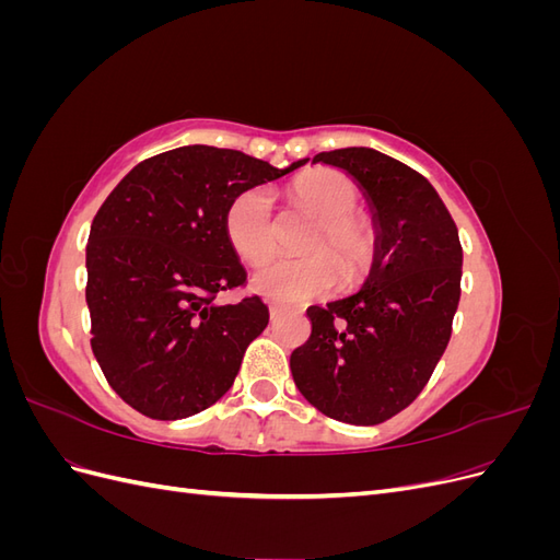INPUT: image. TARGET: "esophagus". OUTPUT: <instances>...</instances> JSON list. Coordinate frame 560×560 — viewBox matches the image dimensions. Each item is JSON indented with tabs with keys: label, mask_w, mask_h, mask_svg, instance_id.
Returning a JSON list of instances; mask_svg holds the SVG:
<instances>
[{
	"label": "esophagus",
	"mask_w": 560,
	"mask_h": 560,
	"mask_svg": "<svg viewBox=\"0 0 560 560\" xmlns=\"http://www.w3.org/2000/svg\"><path fill=\"white\" fill-rule=\"evenodd\" d=\"M268 313H270V319H278L284 313V308L278 306V303H268Z\"/></svg>",
	"instance_id": "esophagus-1"
}]
</instances>
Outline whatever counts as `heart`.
I'll return each mask as SVG.
<instances>
[{"label":"heart","instance_id":"heart-1","mask_svg":"<svg viewBox=\"0 0 560 560\" xmlns=\"http://www.w3.org/2000/svg\"><path fill=\"white\" fill-rule=\"evenodd\" d=\"M296 206L317 219L299 259H268L276 252L273 202L261 186H252L231 200L224 229L231 247L241 259L261 264L252 276V287L261 296L294 303L329 292L341 284L358 282L374 261L376 235L358 208V186L343 173L317 167L290 186Z\"/></svg>","mask_w":560,"mask_h":560}]
</instances>
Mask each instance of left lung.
Masks as SVG:
<instances>
[{"mask_svg":"<svg viewBox=\"0 0 560 560\" xmlns=\"http://www.w3.org/2000/svg\"><path fill=\"white\" fill-rule=\"evenodd\" d=\"M313 163L358 182L376 249L360 292L306 311L313 331L292 352V376L325 416L378 425L420 395L442 360L460 301L463 247L444 200L409 165L369 147L322 151Z\"/></svg>","mask_w":560,"mask_h":560,"instance_id":"obj_1","label":"left lung"}]
</instances>
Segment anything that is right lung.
I'll return each mask as SVG.
<instances>
[{
	"mask_svg": "<svg viewBox=\"0 0 560 560\" xmlns=\"http://www.w3.org/2000/svg\"><path fill=\"white\" fill-rule=\"evenodd\" d=\"M301 165L278 171L189 144L135 165L97 210L86 245L91 348L135 411L179 420L229 393L268 308L259 296L214 303L247 280L224 217L235 196Z\"/></svg>",
	"mask_w": 560,
	"mask_h": 560,
	"instance_id": "1",
	"label": "right lung"
}]
</instances>
